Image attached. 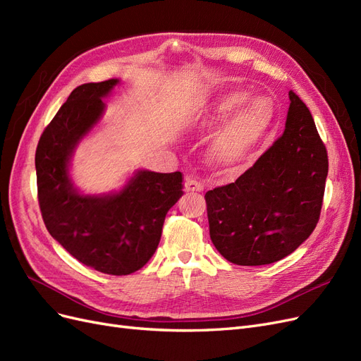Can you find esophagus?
<instances>
[{"label":"esophagus","instance_id":"esophagus-1","mask_svg":"<svg viewBox=\"0 0 361 361\" xmlns=\"http://www.w3.org/2000/svg\"><path fill=\"white\" fill-rule=\"evenodd\" d=\"M203 183L192 176H187L185 179V191L187 192H200L203 191Z\"/></svg>","mask_w":361,"mask_h":361}]
</instances>
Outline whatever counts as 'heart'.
<instances>
[{"mask_svg": "<svg viewBox=\"0 0 361 361\" xmlns=\"http://www.w3.org/2000/svg\"><path fill=\"white\" fill-rule=\"evenodd\" d=\"M247 97L248 94L245 92H228L218 97V101L200 118L199 128L207 130L224 122L247 101ZM271 117L272 104L269 99L265 96L253 97L216 134L212 146L214 154L226 162L239 158L268 126Z\"/></svg>", "mask_w": 361, "mask_h": 361, "instance_id": "obj_1", "label": "heart"}]
</instances>
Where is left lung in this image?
<instances>
[{
	"instance_id": "8db88e82",
	"label": "left lung",
	"mask_w": 361,
	"mask_h": 361,
	"mask_svg": "<svg viewBox=\"0 0 361 361\" xmlns=\"http://www.w3.org/2000/svg\"><path fill=\"white\" fill-rule=\"evenodd\" d=\"M285 133L235 182L204 194L212 244L259 267L293 253L319 221L329 157L309 108L289 92Z\"/></svg>"
}]
</instances>
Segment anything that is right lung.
<instances>
[{"mask_svg": "<svg viewBox=\"0 0 361 361\" xmlns=\"http://www.w3.org/2000/svg\"><path fill=\"white\" fill-rule=\"evenodd\" d=\"M118 80L82 84L69 94L36 149L37 197L43 223L81 264L104 274L128 276L158 248L164 220L183 194L182 173L138 170L118 192L84 195L73 188L69 161L99 122Z\"/></svg>", "mask_w": 361, "mask_h": 361, "instance_id": "obj_1", "label": "right lung"}]
</instances>
